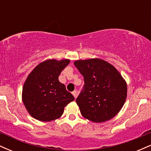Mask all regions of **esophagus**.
<instances>
[{"mask_svg":"<svg viewBox=\"0 0 151 151\" xmlns=\"http://www.w3.org/2000/svg\"><path fill=\"white\" fill-rule=\"evenodd\" d=\"M72 94H73V96H74V98H77V91H74L73 92H72Z\"/></svg>","mask_w":151,"mask_h":151,"instance_id":"obj_1","label":"esophagus"}]
</instances>
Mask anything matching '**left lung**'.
<instances>
[{
  "label": "left lung",
  "instance_id": "1",
  "mask_svg": "<svg viewBox=\"0 0 151 151\" xmlns=\"http://www.w3.org/2000/svg\"><path fill=\"white\" fill-rule=\"evenodd\" d=\"M74 65L84 77V85L76 99L81 115L93 122H104L120 111L127 96L126 81L113 65L95 58Z\"/></svg>",
  "mask_w": 151,
  "mask_h": 151
}]
</instances>
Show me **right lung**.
Returning a JSON list of instances; mask_svg holds the SVG:
<instances>
[{"label": "right lung", "instance_id": "right-lung-1", "mask_svg": "<svg viewBox=\"0 0 151 151\" xmlns=\"http://www.w3.org/2000/svg\"><path fill=\"white\" fill-rule=\"evenodd\" d=\"M70 60H47L31 72L22 88V101L29 114L41 121H50L62 115L64 109L74 101L73 95L59 81V75Z\"/></svg>", "mask_w": 151, "mask_h": 151}]
</instances>
